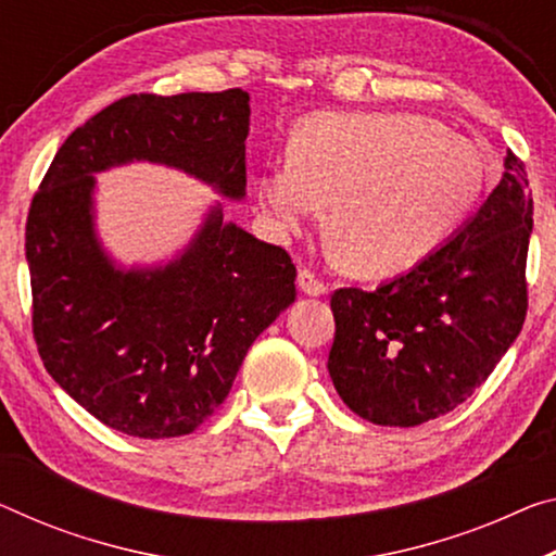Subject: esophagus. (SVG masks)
I'll return each mask as SVG.
<instances>
[{
	"mask_svg": "<svg viewBox=\"0 0 556 556\" xmlns=\"http://www.w3.org/2000/svg\"><path fill=\"white\" fill-rule=\"evenodd\" d=\"M298 288H301L305 295H315V298L323 295L328 290L326 283H323V280L315 276L313 270H307V268L298 270Z\"/></svg>",
	"mask_w": 556,
	"mask_h": 556,
	"instance_id": "1",
	"label": "esophagus"
}]
</instances>
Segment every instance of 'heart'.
I'll return each mask as SVG.
<instances>
[{"label":"heart","instance_id":"obj_1","mask_svg":"<svg viewBox=\"0 0 556 556\" xmlns=\"http://www.w3.org/2000/svg\"><path fill=\"white\" fill-rule=\"evenodd\" d=\"M486 184L484 156L409 114H318L298 126L290 159L258 178L280 233L323 216L361 276L413 268L457 228Z\"/></svg>","mask_w":556,"mask_h":556}]
</instances>
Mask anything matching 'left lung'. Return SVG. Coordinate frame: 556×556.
I'll return each instance as SVG.
<instances>
[{"instance_id": "1", "label": "left lung", "mask_w": 556, "mask_h": 556, "mask_svg": "<svg viewBox=\"0 0 556 556\" xmlns=\"http://www.w3.org/2000/svg\"><path fill=\"white\" fill-rule=\"evenodd\" d=\"M532 191L507 151L482 208L415 268L330 298L328 372L365 420L415 427L463 405L515 343L527 315Z\"/></svg>"}]
</instances>
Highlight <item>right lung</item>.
<instances>
[{"label":"right lung","mask_w":556,"mask_h":556,"mask_svg":"<svg viewBox=\"0 0 556 556\" xmlns=\"http://www.w3.org/2000/svg\"><path fill=\"white\" fill-rule=\"evenodd\" d=\"M249 101L243 89L118 99L62 143L34 193L24 236L34 340L59 388L111 430L193 432L295 301L290 255L226 224L218 203L189 249L156 268H116L93 230V174L131 161L181 168L241 201Z\"/></svg>","instance_id":"1"}]
</instances>
